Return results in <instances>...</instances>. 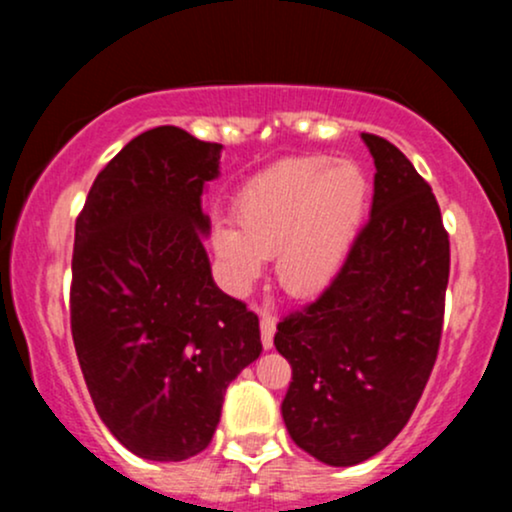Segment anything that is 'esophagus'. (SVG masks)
Segmentation results:
<instances>
[{"label":"esophagus","mask_w":512,"mask_h":512,"mask_svg":"<svg viewBox=\"0 0 512 512\" xmlns=\"http://www.w3.org/2000/svg\"><path fill=\"white\" fill-rule=\"evenodd\" d=\"M274 332H276V317L272 313H267V310H262V313H260V334H262L264 349H272Z\"/></svg>","instance_id":"obj_1"}]
</instances>
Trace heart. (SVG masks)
<instances>
[{
  "mask_svg": "<svg viewBox=\"0 0 512 512\" xmlns=\"http://www.w3.org/2000/svg\"><path fill=\"white\" fill-rule=\"evenodd\" d=\"M366 173L349 158L301 156L250 178L233 197V221H216L211 248L233 291H248L274 257L289 296L310 298L332 284L368 209Z\"/></svg>",
  "mask_w": 512,
  "mask_h": 512,
  "instance_id": "b5f03b06",
  "label": "heart"
}]
</instances>
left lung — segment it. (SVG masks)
Instances as JSON below:
<instances>
[{
  "label": "left lung",
  "mask_w": 512,
  "mask_h": 512,
  "mask_svg": "<svg viewBox=\"0 0 512 512\" xmlns=\"http://www.w3.org/2000/svg\"><path fill=\"white\" fill-rule=\"evenodd\" d=\"M361 137L375 161L370 219L332 284L274 334L291 363L289 436L332 467L368 460L407 426L436 366L450 276L431 185L395 144Z\"/></svg>",
  "instance_id": "left-lung-1"
}]
</instances>
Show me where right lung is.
Wrapping results in <instances>:
<instances>
[{
	"label": "right lung",
	"mask_w": 512,
	"mask_h": 512,
	"mask_svg": "<svg viewBox=\"0 0 512 512\" xmlns=\"http://www.w3.org/2000/svg\"><path fill=\"white\" fill-rule=\"evenodd\" d=\"M219 158L221 144L185 129H149L98 173L76 216V356L103 424L144 460L207 448L226 387L262 351L257 315L214 284L199 238Z\"/></svg>",
	"instance_id": "add662e5"
}]
</instances>
